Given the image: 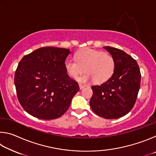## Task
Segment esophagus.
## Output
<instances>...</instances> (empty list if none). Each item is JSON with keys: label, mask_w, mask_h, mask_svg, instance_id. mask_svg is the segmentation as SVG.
<instances>
[{"label": "esophagus", "mask_w": 156, "mask_h": 156, "mask_svg": "<svg viewBox=\"0 0 156 156\" xmlns=\"http://www.w3.org/2000/svg\"><path fill=\"white\" fill-rule=\"evenodd\" d=\"M79 87H80V89H83L84 87H85L86 85H85V84H79Z\"/></svg>", "instance_id": "obj_1"}]
</instances>
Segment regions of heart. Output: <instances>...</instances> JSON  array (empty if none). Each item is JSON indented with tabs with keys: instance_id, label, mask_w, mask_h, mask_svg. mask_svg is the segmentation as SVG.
I'll return each instance as SVG.
<instances>
[{
	"instance_id": "obj_1",
	"label": "heart",
	"mask_w": 156,
	"mask_h": 156,
	"mask_svg": "<svg viewBox=\"0 0 156 156\" xmlns=\"http://www.w3.org/2000/svg\"><path fill=\"white\" fill-rule=\"evenodd\" d=\"M74 58L66 60L65 68L72 78L77 77L84 69L86 73L77 78L80 83H88L93 79L97 83H103L114 73L115 60L108 52L86 48L76 52Z\"/></svg>"
}]
</instances>
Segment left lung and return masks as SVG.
Listing matches in <instances>:
<instances>
[{
  "mask_svg": "<svg viewBox=\"0 0 156 156\" xmlns=\"http://www.w3.org/2000/svg\"><path fill=\"white\" fill-rule=\"evenodd\" d=\"M115 60L113 76L100 85L91 87L90 107L96 115L116 119L130 112L136 103L140 87L141 74L136 60L125 51L103 47Z\"/></svg>",
  "mask_w": 156,
  "mask_h": 156,
  "instance_id": "left-lung-1",
  "label": "left lung"
}]
</instances>
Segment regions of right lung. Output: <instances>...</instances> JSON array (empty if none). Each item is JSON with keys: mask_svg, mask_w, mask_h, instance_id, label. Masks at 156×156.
I'll use <instances>...</instances> for the list:
<instances>
[{"mask_svg": "<svg viewBox=\"0 0 156 156\" xmlns=\"http://www.w3.org/2000/svg\"><path fill=\"white\" fill-rule=\"evenodd\" d=\"M70 50L41 47L18 63L14 76L17 97L29 114L42 120H53L67 112L79 91L77 82L65 68Z\"/></svg>", "mask_w": 156, "mask_h": 156, "instance_id": "add662e5", "label": "right lung"}]
</instances>
